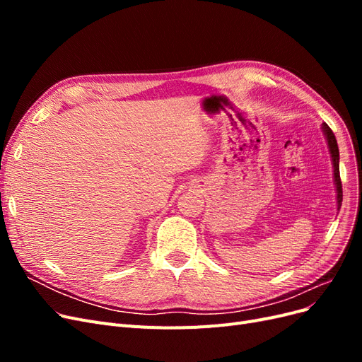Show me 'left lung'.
Segmentation results:
<instances>
[{"mask_svg":"<svg viewBox=\"0 0 362 362\" xmlns=\"http://www.w3.org/2000/svg\"><path fill=\"white\" fill-rule=\"evenodd\" d=\"M322 131L326 139L327 148H329L331 161H332V169H334V184H335V192H337V208L339 210L343 202V189H341V180H339V151L337 145V139L332 133V129L326 124L322 125Z\"/></svg>","mask_w":362,"mask_h":362,"instance_id":"obj_1","label":"left lung"}]
</instances>
